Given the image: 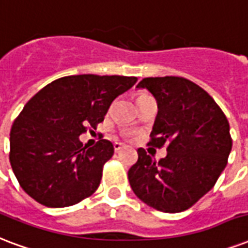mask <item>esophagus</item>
Returning <instances> with one entry per match:
<instances>
[{"mask_svg": "<svg viewBox=\"0 0 248 248\" xmlns=\"http://www.w3.org/2000/svg\"><path fill=\"white\" fill-rule=\"evenodd\" d=\"M123 146H124V145L120 144V142H115V144H113V148H115V152H119L120 149H123Z\"/></svg>", "mask_w": 248, "mask_h": 248, "instance_id": "obj_1", "label": "esophagus"}]
</instances>
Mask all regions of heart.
Masks as SVG:
<instances>
[{"label":"heart","mask_w":248,"mask_h":248,"mask_svg":"<svg viewBox=\"0 0 248 248\" xmlns=\"http://www.w3.org/2000/svg\"><path fill=\"white\" fill-rule=\"evenodd\" d=\"M141 96H145V95H141Z\"/></svg>","instance_id":"1"}]
</instances>
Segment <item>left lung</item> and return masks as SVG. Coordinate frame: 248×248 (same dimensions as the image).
Here are the masks:
<instances>
[{"label":"left lung","mask_w":248,"mask_h":248,"mask_svg":"<svg viewBox=\"0 0 248 248\" xmlns=\"http://www.w3.org/2000/svg\"><path fill=\"white\" fill-rule=\"evenodd\" d=\"M157 102L152 142H169L167 155L155 162L140 148L128 179L140 200L154 209L178 213L191 208L213 188L232 152L230 126L213 98L182 77L144 78Z\"/></svg>","instance_id":"8db88e82"}]
</instances>
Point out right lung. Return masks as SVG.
<instances>
[{
  "mask_svg": "<svg viewBox=\"0 0 248 248\" xmlns=\"http://www.w3.org/2000/svg\"><path fill=\"white\" fill-rule=\"evenodd\" d=\"M137 82L124 76H68L51 82L26 103L10 131V165L33 200L62 208L95 192L113 145L83 148L79 136L104 120L115 98Z\"/></svg>",
  "mask_w": 248,
  "mask_h": 248,
  "instance_id": "obj_1",
  "label": "right lung"
}]
</instances>
